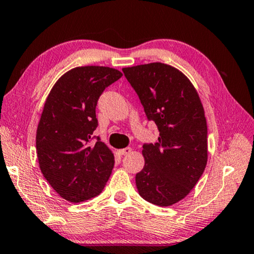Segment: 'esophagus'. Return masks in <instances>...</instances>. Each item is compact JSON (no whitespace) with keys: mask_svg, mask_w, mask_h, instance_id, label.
<instances>
[{"mask_svg":"<svg viewBox=\"0 0 254 254\" xmlns=\"http://www.w3.org/2000/svg\"><path fill=\"white\" fill-rule=\"evenodd\" d=\"M117 153L119 155H122V156H124V155H128L131 153V148L130 147H127V148H123V149H118Z\"/></svg>","mask_w":254,"mask_h":254,"instance_id":"1","label":"esophagus"}]
</instances>
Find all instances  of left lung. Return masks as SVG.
<instances>
[{
    "label": "left lung",
    "mask_w": 254,
    "mask_h": 254,
    "mask_svg": "<svg viewBox=\"0 0 254 254\" xmlns=\"http://www.w3.org/2000/svg\"><path fill=\"white\" fill-rule=\"evenodd\" d=\"M148 120L159 131L156 144H145V166L136 174L141 197L170 206L188 195L207 163V126L193 83L179 69L153 62L123 68Z\"/></svg>",
    "instance_id": "obj_1"
}]
</instances>
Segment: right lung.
I'll return each mask as SVG.
<instances>
[{"label": "right lung", "instance_id": "add662e5", "mask_svg": "<svg viewBox=\"0 0 254 254\" xmlns=\"http://www.w3.org/2000/svg\"><path fill=\"white\" fill-rule=\"evenodd\" d=\"M122 75L109 66H77L61 75L47 97L37 129L39 166L66 201L97 196L111 174L113 152L99 138L90 141L98 126L97 101Z\"/></svg>", "mask_w": 254, "mask_h": 254}]
</instances>
